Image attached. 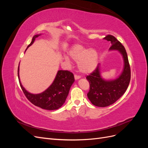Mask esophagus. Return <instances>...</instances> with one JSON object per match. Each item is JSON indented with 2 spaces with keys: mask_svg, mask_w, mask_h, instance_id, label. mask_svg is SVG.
I'll use <instances>...</instances> for the list:
<instances>
[{
  "mask_svg": "<svg viewBox=\"0 0 148 148\" xmlns=\"http://www.w3.org/2000/svg\"><path fill=\"white\" fill-rule=\"evenodd\" d=\"M74 77H75V79H79V78H80V76L79 75H74Z\"/></svg>",
  "mask_w": 148,
  "mask_h": 148,
  "instance_id": "1",
  "label": "esophagus"
}]
</instances>
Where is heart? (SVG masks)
Returning a JSON list of instances; mask_svg holds the SVG:
<instances>
[{
  "label": "heart",
  "mask_w": 148,
  "mask_h": 148,
  "mask_svg": "<svg viewBox=\"0 0 148 148\" xmlns=\"http://www.w3.org/2000/svg\"><path fill=\"white\" fill-rule=\"evenodd\" d=\"M69 56L73 60L78 62V68L83 73H91L97 66L98 53L94 49L88 50L82 45L77 44L70 49Z\"/></svg>",
  "instance_id": "1"
}]
</instances>
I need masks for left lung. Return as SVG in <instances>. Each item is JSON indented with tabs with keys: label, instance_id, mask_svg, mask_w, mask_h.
Segmentation results:
<instances>
[{
	"label": "left lung",
	"instance_id": "obj_1",
	"mask_svg": "<svg viewBox=\"0 0 148 148\" xmlns=\"http://www.w3.org/2000/svg\"><path fill=\"white\" fill-rule=\"evenodd\" d=\"M104 39L110 41V50H118L122 53L124 69L120 77L112 81H106L101 78L99 66L86 77L89 83L88 99L93 105L101 107H107L117 101L126 91L131 78L130 66L124 46L112 35H107Z\"/></svg>",
	"mask_w": 148,
	"mask_h": 148
}]
</instances>
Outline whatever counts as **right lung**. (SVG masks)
I'll list each match as a JSON object with an SVG mask.
<instances>
[{
	"label": "right lung",
	"instance_id": "obj_1",
	"mask_svg": "<svg viewBox=\"0 0 148 148\" xmlns=\"http://www.w3.org/2000/svg\"><path fill=\"white\" fill-rule=\"evenodd\" d=\"M39 35L33 36L29 44V47ZM19 66L18 68V77L21 88L26 98L36 106L46 110H56L64 104L69 95L70 88L75 81L73 74L68 70H59L53 83L45 91L38 95L28 92L22 86L19 78Z\"/></svg>",
	"mask_w": 148,
	"mask_h": 148
}]
</instances>
